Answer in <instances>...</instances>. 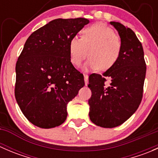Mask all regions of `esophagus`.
Here are the masks:
<instances>
[{
	"instance_id": "34e87169",
	"label": "esophagus",
	"mask_w": 158,
	"mask_h": 158,
	"mask_svg": "<svg viewBox=\"0 0 158 158\" xmlns=\"http://www.w3.org/2000/svg\"><path fill=\"white\" fill-rule=\"evenodd\" d=\"M84 80H85V85H88V82H89V76L88 75H84Z\"/></svg>"
}]
</instances>
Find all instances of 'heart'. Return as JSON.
Returning a JSON list of instances; mask_svg holds the SVG:
<instances>
[{
  "instance_id": "obj_1",
  "label": "heart",
  "mask_w": 158,
  "mask_h": 158,
  "mask_svg": "<svg viewBox=\"0 0 158 158\" xmlns=\"http://www.w3.org/2000/svg\"><path fill=\"white\" fill-rule=\"evenodd\" d=\"M84 69L107 71L115 66L122 51V42L114 30L102 23H96L81 31V38L73 36L69 41L70 63L79 67L87 56Z\"/></svg>"
}]
</instances>
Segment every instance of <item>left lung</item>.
<instances>
[{"instance_id": "obj_1", "label": "left lung", "mask_w": 158, "mask_h": 158, "mask_svg": "<svg viewBox=\"0 0 158 158\" xmlns=\"http://www.w3.org/2000/svg\"><path fill=\"white\" fill-rule=\"evenodd\" d=\"M117 30L122 51L115 66L102 75L89 77L92 96L89 99V118L95 125L114 128L123 124L136 111L143 95L146 63L142 45L130 28L118 22H110ZM111 79L109 86L104 82Z\"/></svg>"}]
</instances>
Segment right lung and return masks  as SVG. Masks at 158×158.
<instances>
[{
  "label": "right lung",
  "mask_w": 158,
  "mask_h": 158,
  "mask_svg": "<svg viewBox=\"0 0 158 158\" xmlns=\"http://www.w3.org/2000/svg\"><path fill=\"white\" fill-rule=\"evenodd\" d=\"M88 19H56L27 40L16 64L15 98L25 117L41 128L62 125L66 106L85 85L70 63L69 41Z\"/></svg>",
  "instance_id": "obj_1"
}]
</instances>
